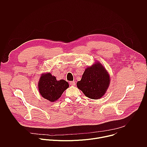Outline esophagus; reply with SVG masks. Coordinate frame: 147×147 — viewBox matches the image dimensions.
<instances>
[{"instance_id": "34e87169", "label": "esophagus", "mask_w": 147, "mask_h": 147, "mask_svg": "<svg viewBox=\"0 0 147 147\" xmlns=\"http://www.w3.org/2000/svg\"><path fill=\"white\" fill-rule=\"evenodd\" d=\"M69 84H70V86H75V85H76L75 81H70V82H69Z\"/></svg>"}]
</instances>
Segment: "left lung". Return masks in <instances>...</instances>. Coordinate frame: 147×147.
<instances>
[{
	"label": "left lung",
	"instance_id": "left-lung-1",
	"mask_svg": "<svg viewBox=\"0 0 147 147\" xmlns=\"http://www.w3.org/2000/svg\"><path fill=\"white\" fill-rule=\"evenodd\" d=\"M109 82L108 71L99 62H97L85 70L81 80L77 82V86L86 96L97 99L105 94Z\"/></svg>",
	"mask_w": 147,
	"mask_h": 147
}]
</instances>
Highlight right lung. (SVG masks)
<instances>
[{"label":"right lung","mask_w":147,"mask_h":147,"mask_svg":"<svg viewBox=\"0 0 147 147\" xmlns=\"http://www.w3.org/2000/svg\"><path fill=\"white\" fill-rule=\"evenodd\" d=\"M69 87L67 81L64 80L58 81L49 73L42 74L38 81L40 94L51 102L57 100Z\"/></svg>","instance_id":"1"}]
</instances>
